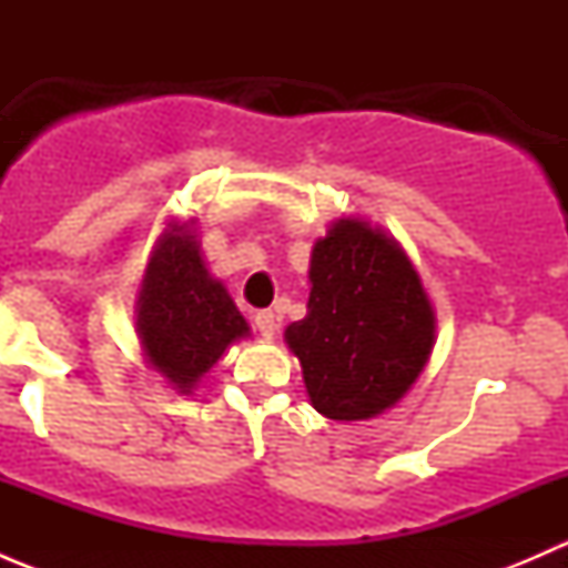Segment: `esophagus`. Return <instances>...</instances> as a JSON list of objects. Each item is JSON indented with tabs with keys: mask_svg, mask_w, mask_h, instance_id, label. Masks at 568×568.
Wrapping results in <instances>:
<instances>
[{
	"mask_svg": "<svg viewBox=\"0 0 568 568\" xmlns=\"http://www.w3.org/2000/svg\"><path fill=\"white\" fill-rule=\"evenodd\" d=\"M255 326L263 337H272L277 332V316L272 311H257L255 313Z\"/></svg>",
	"mask_w": 568,
	"mask_h": 568,
	"instance_id": "1",
	"label": "esophagus"
}]
</instances>
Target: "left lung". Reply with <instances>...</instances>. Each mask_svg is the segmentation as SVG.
Returning a JSON list of instances; mask_svg holds the SVG:
<instances>
[{"label":"left lung","instance_id":"obj_1","mask_svg":"<svg viewBox=\"0 0 568 568\" xmlns=\"http://www.w3.org/2000/svg\"><path fill=\"white\" fill-rule=\"evenodd\" d=\"M307 316L285 329L313 406L329 420L390 409L434 346V311L409 257L359 220H337L311 257Z\"/></svg>","mask_w":568,"mask_h":568}]
</instances>
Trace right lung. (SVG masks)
<instances>
[{"label": "right lung", "mask_w": 568, "mask_h": 568, "mask_svg": "<svg viewBox=\"0 0 568 568\" xmlns=\"http://www.w3.org/2000/svg\"><path fill=\"white\" fill-rule=\"evenodd\" d=\"M244 335L247 321L225 285L209 277L194 236L173 225L159 239L140 296V337L151 365L189 393Z\"/></svg>", "instance_id": "obj_1"}]
</instances>
